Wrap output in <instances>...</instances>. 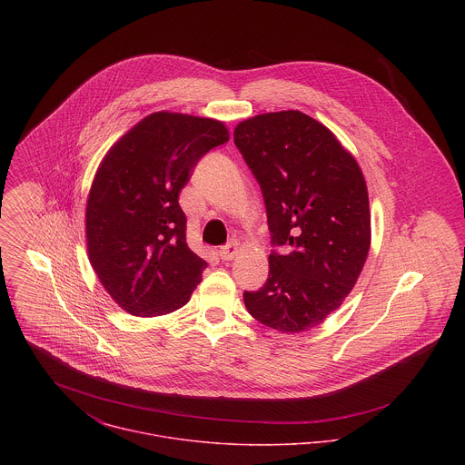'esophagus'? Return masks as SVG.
Instances as JSON below:
<instances>
[{
	"instance_id": "obj_1",
	"label": "esophagus",
	"mask_w": 465,
	"mask_h": 465,
	"mask_svg": "<svg viewBox=\"0 0 465 465\" xmlns=\"http://www.w3.org/2000/svg\"><path fill=\"white\" fill-rule=\"evenodd\" d=\"M236 252H238V243L236 242H232V243H229V245H225L223 249H220V260L222 262H231L234 256H236Z\"/></svg>"
}]
</instances>
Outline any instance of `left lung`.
<instances>
[{
	"label": "left lung",
	"mask_w": 465,
	"mask_h": 465,
	"mask_svg": "<svg viewBox=\"0 0 465 465\" xmlns=\"http://www.w3.org/2000/svg\"><path fill=\"white\" fill-rule=\"evenodd\" d=\"M234 144L260 183L272 245L268 279L245 292L249 313L281 332L308 331L341 306L369 249L367 184L351 152L301 111L236 125Z\"/></svg>",
	"instance_id": "8db88e82"
}]
</instances>
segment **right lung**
Listing matches in <instances>:
<instances>
[{"label":"right lung","instance_id":"right-lung-1","mask_svg":"<svg viewBox=\"0 0 465 465\" xmlns=\"http://www.w3.org/2000/svg\"><path fill=\"white\" fill-rule=\"evenodd\" d=\"M229 141L225 124L152 113L102 159L85 205L93 270L113 301L135 317L183 308L207 263L186 243L181 190L200 157Z\"/></svg>","mask_w":465,"mask_h":465}]
</instances>
